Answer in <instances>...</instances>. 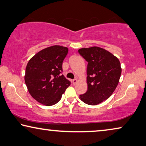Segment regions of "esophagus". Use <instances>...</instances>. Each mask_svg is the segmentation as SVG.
Segmentation results:
<instances>
[{
	"label": "esophagus",
	"mask_w": 146,
	"mask_h": 146,
	"mask_svg": "<svg viewBox=\"0 0 146 146\" xmlns=\"http://www.w3.org/2000/svg\"><path fill=\"white\" fill-rule=\"evenodd\" d=\"M72 82H73L74 84H76L78 82V79H76H76H74L72 80Z\"/></svg>",
	"instance_id": "1"
}]
</instances>
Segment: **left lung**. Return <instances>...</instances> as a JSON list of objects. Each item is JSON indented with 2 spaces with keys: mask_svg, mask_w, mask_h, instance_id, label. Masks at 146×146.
I'll use <instances>...</instances> for the list:
<instances>
[{
  "mask_svg": "<svg viewBox=\"0 0 146 146\" xmlns=\"http://www.w3.org/2000/svg\"><path fill=\"white\" fill-rule=\"evenodd\" d=\"M80 55L88 62V90L80 99L90 105H98L113 94L119 84L122 68L117 56L99 47L82 48Z\"/></svg>",
  "mask_w": 146,
  "mask_h": 146,
  "instance_id": "left-lung-1",
  "label": "left lung"
}]
</instances>
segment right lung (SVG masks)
<instances>
[{
    "mask_svg": "<svg viewBox=\"0 0 146 146\" xmlns=\"http://www.w3.org/2000/svg\"><path fill=\"white\" fill-rule=\"evenodd\" d=\"M68 48L53 45L40 50L27 62L25 83L31 97L46 106L57 103L70 82L60 73Z\"/></svg>",
    "mask_w": 146,
    "mask_h": 146,
    "instance_id": "obj_1",
    "label": "right lung"
}]
</instances>
